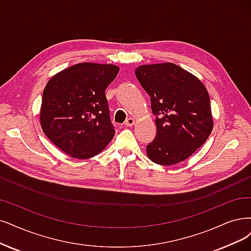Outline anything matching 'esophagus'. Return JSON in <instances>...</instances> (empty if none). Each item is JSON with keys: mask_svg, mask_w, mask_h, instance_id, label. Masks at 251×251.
Listing matches in <instances>:
<instances>
[{"mask_svg": "<svg viewBox=\"0 0 251 251\" xmlns=\"http://www.w3.org/2000/svg\"><path fill=\"white\" fill-rule=\"evenodd\" d=\"M135 123V120L133 118H128L125 122V126H133Z\"/></svg>", "mask_w": 251, "mask_h": 251, "instance_id": "1", "label": "esophagus"}]
</instances>
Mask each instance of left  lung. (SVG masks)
<instances>
[{
  "label": "left lung",
  "mask_w": 251,
  "mask_h": 251,
  "mask_svg": "<svg viewBox=\"0 0 251 251\" xmlns=\"http://www.w3.org/2000/svg\"><path fill=\"white\" fill-rule=\"evenodd\" d=\"M136 78L151 99L157 133L147 146L150 160L173 165L187 159L212 132L210 97L203 83L173 63L141 65Z\"/></svg>",
  "instance_id": "left-lung-1"
}]
</instances>
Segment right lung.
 Segmentation results:
<instances>
[{
  "label": "right lung",
  "instance_id": "1",
  "mask_svg": "<svg viewBox=\"0 0 251 251\" xmlns=\"http://www.w3.org/2000/svg\"><path fill=\"white\" fill-rule=\"evenodd\" d=\"M120 68L79 63L58 72L43 90L40 124L60 150L76 159L99 154L113 140L105 90Z\"/></svg>",
  "mask_w": 251,
  "mask_h": 251
}]
</instances>
